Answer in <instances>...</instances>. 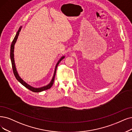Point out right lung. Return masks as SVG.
Instances as JSON below:
<instances>
[{
	"label": "right lung",
	"instance_id": "right-lung-1",
	"mask_svg": "<svg viewBox=\"0 0 132 132\" xmlns=\"http://www.w3.org/2000/svg\"><path fill=\"white\" fill-rule=\"evenodd\" d=\"M22 26H20V27L19 28V30L18 31H17V32L16 34V35H15L14 38L13 40V41L12 42V44H11V49H10V58H11V63H12V69H13V73H14V76L15 77V78H16L17 80L22 84V85H23L25 87H26V88L29 89L30 90L32 91L33 92H35V93H38V92H42V91H44V90H47V89H50L52 86V84H53L54 83V79H55V75H56V69H57V67L58 66V65H59V64L60 63V62L64 59V58L65 57L64 56H63L62 57L60 60L58 61L57 63L56 64V67H55V72H54V76H53V77H52V80L51 81L50 83L48 84V85H47L46 86H44V87H40V88H34V87H32L30 86V85H29V84H28L27 83H26V82H25L22 78H21L19 75L17 71V70H16V68H15V63H14V44L15 43V42H16L17 41V39L18 38V35L19 34V32L21 30V29H22Z\"/></svg>",
	"mask_w": 132,
	"mask_h": 132
}]
</instances>
